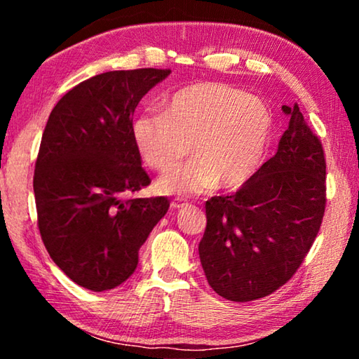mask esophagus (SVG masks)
Segmentation results:
<instances>
[{"instance_id": "esophagus-1", "label": "esophagus", "mask_w": 359, "mask_h": 359, "mask_svg": "<svg viewBox=\"0 0 359 359\" xmlns=\"http://www.w3.org/2000/svg\"><path fill=\"white\" fill-rule=\"evenodd\" d=\"M184 205H187V203H182L180 199H174V201L171 203V208H172L174 210H177V209H180V208H184Z\"/></svg>"}]
</instances>
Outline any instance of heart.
<instances>
[{
	"mask_svg": "<svg viewBox=\"0 0 359 359\" xmlns=\"http://www.w3.org/2000/svg\"><path fill=\"white\" fill-rule=\"evenodd\" d=\"M271 133L269 107L223 82L182 88L165 102L163 112L142 114L133 123V139L151 169L171 171L191 151L193 161L156 184L161 193L179 196L215 185L223 190L244 185L263 160Z\"/></svg>",
	"mask_w": 359,
	"mask_h": 359,
	"instance_id": "heart-1",
	"label": "heart"
}]
</instances>
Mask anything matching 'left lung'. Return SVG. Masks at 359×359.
<instances>
[{
  "label": "left lung",
  "instance_id": "8db88e82",
  "mask_svg": "<svg viewBox=\"0 0 359 359\" xmlns=\"http://www.w3.org/2000/svg\"><path fill=\"white\" fill-rule=\"evenodd\" d=\"M282 111L290 123L277 154L234 194L205 201L199 258L212 290L224 299H259L287 283L323 222V145L297 104Z\"/></svg>",
  "mask_w": 359,
  "mask_h": 359
}]
</instances>
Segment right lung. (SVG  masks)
I'll list each match as a JSON object with an SVG mask.
<instances>
[{
	"mask_svg": "<svg viewBox=\"0 0 359 359\" xmlns=\"http://www.w3.org/2000/svg\"><path fill=\"white\" fill-rule=\"evenodd\" d=\"M171 69L109 71L71 88L48 115L34 165L38 228L48 255L92 291L118 287L169 209L166 198H125L150 185L133 114Z\"/></svg>",
	"mask_w": 359,
	"mask_h": 359,
	"instance_id": "obj_1",
	"label": "right lung"
}]
</instances>
